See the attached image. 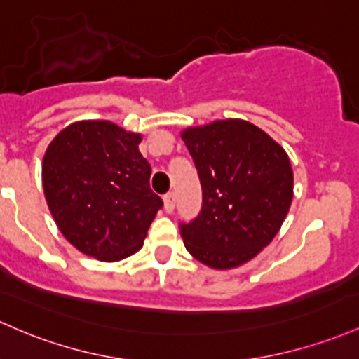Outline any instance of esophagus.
I'll return each instance as SVG.
<instances>
[{"instance_id": "esophagus-1", "label": "esophagus", "mask_w": 359, "mask_h": 359, "mask_svg": "<svg viewBox=\"0 0 359 359\" xmlns=\"http://www.w3.org/2000/svg\"><path fill=\"white\" fill-rule=\"evenodd\" d=\"M163 204H165V211L172 212L173 208H175V194L173 192H167L163 196Z\"/></svg>"}]
</instances>
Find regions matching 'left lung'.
<instances>
[{
  "instance_id": "1",
  "label": "left lung",
  "mask_w": 359,
  "mask_h": 359,
  "mask_svg": "<svg viewBox=\"0 0 359 359\" xmlns=\"http://www.w3.org/2000/svg\"><path fill=\"white\" fill-rule=\"evenodd\" d=\"M182 140L203 189L201 212L180 223L189 254L212 269L249 262L271 243L293 199L286 151L247 121L189 128Z\"/></svg>"
}]
</instances>
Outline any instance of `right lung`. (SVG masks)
<instances>
[{"mask_svg":"<svg viewBox=\"0 0 359 359\" xmlns=\"http://www.w3.org/2000/svg\"><path fill=\"white\" fill-rule=\"evenodd\" d=\"M140 143L141 135L109 121H81L46 149L42 186L50 215L71 245L98 261L140 250L163 206L149 187L151 167Z\"/></svg>","mask_w":359,"mask_h":359,"instance_id":"add662e5","label":"right lung"}]
</instances>
